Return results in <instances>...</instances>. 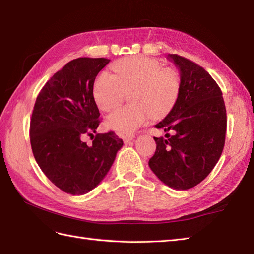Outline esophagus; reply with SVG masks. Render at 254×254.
<instances>
[{"label": "esophagus", "mask_w": 254, "mask_h": 254, "mask_svg": "<svg viewBox=\"0 0 254 254\" xmlns=\"http://www.w3.org/2000/svg\"><path fill=\"white\" fill-rule=\"evenodd\" d=\"M134 139V135H127V136H123V141H125V144H128L129 141Z\"/></svg>", "instance_id": "obj_1"}]
</instances>
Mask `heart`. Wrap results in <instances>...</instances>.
Wrapping results in <instances>:
<instances>
[{
    "mask_svg": "<svg viewBox=\"0 0 254 254\" xmlns=\"http://www.w3.org/2000/svg\"><path fill=\"white\" fill-rule=\"evenodd\" d=\"M115 75L102 73L93 84V97L103 112H112L132 90L133 104L115 110L106 127L120 135H132L145 125L149 116L160 119L172 112L180 92V80L173 70L150 58L129 57L113 64Z\"/></svg>",
    "mask_w": 254,
    "mask_h": 254,
    "instance_id": "b5f03b06",
    "label": "heart"
}]
</instances>
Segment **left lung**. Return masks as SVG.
<instances>
[{
    "label": "left lung",
    "instance_id": "1",
    "mask_svg": "<svg viewBox=\"0 0 254 254\" xmlns=\"http://www.w3.org/2000/svg\"><path fill=\"white\" fill-rule=\"evenodd\" d=\"M168 57L180 69V92L172 112L155 126L166 138L154 137L149 166L168 187L188 190L210 174L222 154L226 109L222 91L205 68L178 55Z\"/></svg>",
    "mask_w": 254,
    "mask_h": 254
}]
</instances>
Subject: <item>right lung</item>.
Here are the masks:
<instances>
[{
  "instance_id": "obj_1",
  "label": "right lung",
  "mask_w": 254,
  "mask_h": 254,
  "mask_svg": "<svg viewBox=\"0 0 254 254\" xmlns=\"http://www.w3.org/2000/svg\"><path fill=\"white\" fill-rule=\"evenodd\" d=\"M110 60L78 58L50 78L38 93L30 122L32 151L46 177L63 192L82 195L99 185L112 167L121 138L95 134L102 119L93 97L95 77Z\"/></svg>"
}]
</instances>
